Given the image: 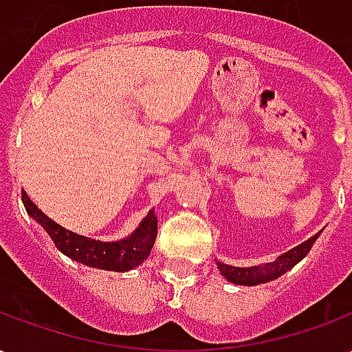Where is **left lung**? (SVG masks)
<instances>
[{"mask_svg":"<svg viewBox=\"0 0 352 352\" xmlns=\"http://www.w3.org/2000/svg\"><path fill=\"white\" fill-rule=\"evenodd\" d=\"M320 234H315V236L303 241L302 245H298L294 249H290L285 254H280L279 258L275 262H267L264 265H252V267H236V265L222 264V262H217L219 265V272L234 285H245V287H254V285H262V283H267V280H273L280 277L283 273H287L288 270H292L298 262L307 256V252L311 251L313 243L317 241V237Z\"/></svg>","mask_w":352,"mask_h":352,"instance_id":"left-lung-1","label":"left lung"}]
</instances>
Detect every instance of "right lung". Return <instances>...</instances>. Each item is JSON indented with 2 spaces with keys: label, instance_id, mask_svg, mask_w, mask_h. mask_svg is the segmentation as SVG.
<instances>
[{
  "label": "right lung",
  "instance_id": "right-lung-1",
  "mask_svg": "<svg viewBox=\"0 0 352 352\" xmlns=\"http://www.w3.org/2000/svg\"><path fill=\"white\" fill-rule=\"evenodd\" d=\"M22 201L28 214L34 217L47 230L58 251H62L65 256H69L75 262L98 270H109V272H128L141 264L153 251L156 232H158V221L154 211H148L131 236L124 237L120 241H96L90 237L73 234L64 226L56 224L28 198L24 190H22Z\"/></svg>",
  "mask_w": 352,
  "mask_h": 352
}]
</instances>
